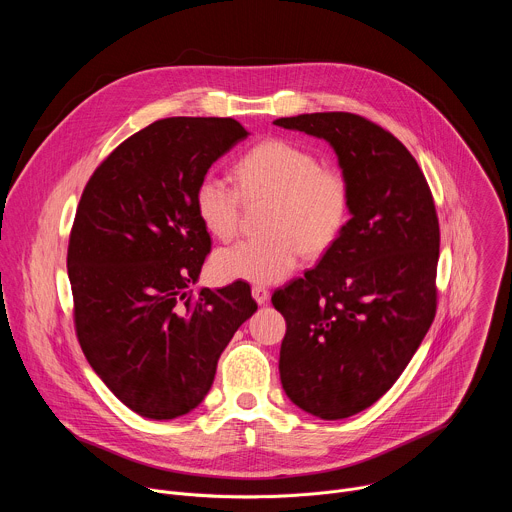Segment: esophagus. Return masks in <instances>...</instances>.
<instances>
[{
  "label": "esophagus",
  "mask_w": 512,
  "mask_h": 512,
  "mask_svg": "<svg viewBox=\"0 0 512 512\" xmlns=\"http://www.w3.org/2000/svg\"><path fill=\"white\" fill-rule=\"evenodd\" d=\"M251 294H253V300H255L259 306H265V304L269 302V289H267V287L255 285V287L251 289Z\"/></svg>",
  "instance_id": "obj_1"
}]
</instances>
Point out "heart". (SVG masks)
Listing matches in <instances>:
<instances>
[{
    "instance_id": "heart-1",
    "label": "heart",
    "mask_w": 512,
    "mask_h": 512,
    "mask_svg": "<svg viewBox=\"0 0 512 512\" xmlns=\"http://www.w3.org/2000/svg\"><path fill=\"white\" fill-rule=\"evenodd\" d=\"M237 188L214 174L200 178L194 210L202 227L227 241L239 225L241 204L267 202L263 237L216 251L212 271L223 281L269 285L296 269L302 253L320 255L342 235L350 216V186L342 172L285 139H267L235 164Z\"/></svg>"
}]
</instances>
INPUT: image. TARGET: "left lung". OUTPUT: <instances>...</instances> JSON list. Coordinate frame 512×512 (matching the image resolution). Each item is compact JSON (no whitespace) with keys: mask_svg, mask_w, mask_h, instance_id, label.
<instances>
[{"mask_svg":"<svg viewBox=\"0 0 512 512\" xmlns=\"http://www.w3.org/2000/svg\"><path fill=\"white\" fill-rule=\"evenodd\" d=\"M273 123L328 141L350 186L338 241L271 298L287 326L285 395L310 415L344 419L393 387L433 322L440 225L415 158L383 127L352 113Z\"/></svg>","mask_w":512,"mask_h":512,"instance_id":"8db88e82","label":"left lung"}]
</instances>
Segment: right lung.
Returning a JSON list of instances; mask_svg holds the SVG:
<instances>
[{"mask_svg": "<svg viewBox=\"0 0 512 512\" xmlns=\"http://www.w3.org/2000/svg\"><path fill=\"white\" fill-rule=\"evenodd\" d=\"M247 135L229 117L160 119L125 139L81 196L66 257L77 336L99 379L141 417L196 409L257 312L247 283L190 294L210 251L194 190Z\"/></svg>", "mask_w": 512, "mask_h": 512, "instance_id": "obj_1", "label": "right lung"}]
</instances>
